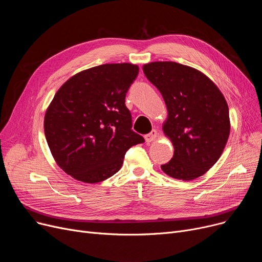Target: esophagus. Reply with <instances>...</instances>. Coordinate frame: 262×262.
I'll return each instance as SVG.
<instances>
[{"instance_id": "obj_1", "label": "esophagus", "mask_w": 262, "mask_h": 262, "mask_svg": "<svg viewBox=\"0 0 262 262\" xmlns=\"http://www.w3.org/2000/svg\"><path fill=\"white\" fill-rule=\"evenodd\" d=\"M157 135H158L157 130H156V129H153L149 134H147V135L144 136V139H145L146 142H152V141H154V140L157 138Z\"/></svg>"}]
</instances>
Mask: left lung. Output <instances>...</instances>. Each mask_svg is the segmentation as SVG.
<instances>
[{
	"label": "left lung",
	"mask_w": 262,
	"mask_h": 262,
	"mask_svg": "<svg viewBox=\"0 0 262 262\" xmlns=\"http://www.w3.org/2000/svg\"><path fill=\"white\" fill-rule=\"evenodd\" d=\"M142 69L160 91L168 109L162 129L173 143L174 155L161 170L176 180H195L217 161L229 137V112L224 95L194 68L155 61Z\"/></svg>",
	"instance_id": "1"
}]
</instances>
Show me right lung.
Instances as JSON below:
<instances>
[{"instance_id": "add662e5", "label": "right lung", "mask_w": 262, "mask_h": 262, "mask_svg": "<svg viewBox=\"0 0 262 262\" xmlns=\"http://www.w3.org/2000/svg\"><path fill=\"white\" fill-rule=\"evenodd\" d=\"M133 63H106L69 78L45 116V134L58 166L75 180L94 184L116 174L143 137L132 129L125 96L138 76Z\"/></svg>"}]
</instances>
